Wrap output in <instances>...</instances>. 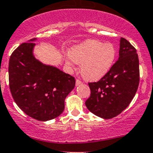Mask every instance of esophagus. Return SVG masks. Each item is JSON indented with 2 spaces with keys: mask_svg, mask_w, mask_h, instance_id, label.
Masks as SVG:
<instances>
[{
  "mask_svg": "<svg viewBox=\"0 0 153 153\" xmlns=\"http://www.w3.org/2000/svg\"><path fill=\"white\" fill-rule=\"evenodd\" d=\"M82 82L80 81L79 79H76V86H78L79 85H82Z\"/></svg>",
  "mask_w": 153,
  "mask_h": 153,
  "instance_id": "esophagus-1",
  "label": "esophagus"
}]
</instances>
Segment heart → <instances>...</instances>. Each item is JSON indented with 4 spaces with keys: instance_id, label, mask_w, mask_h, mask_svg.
<instances>
[{
    "instance_id": "1",
    "label": "heart",
    "mask_w": 153,
    "mask_h": 153,
    "mask_svg": "<svg viewBox=\"0 0 153 153\" xmlns=\"http://www.w3.org/2000/svg\"><path fill=\"white\" fill-rule=\"evenodd\" d=\"M66 56L65 62L74 67V62L81 65L80 73L88 81H97L108 73L116 57V50L110 42L88 40L75 45Z\"/></svg>"
}]
</instances>
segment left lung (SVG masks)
I'll list each match as a JSON object with an SVG mask.
<instances>
[{"mask_svg": "<svg viewBox=\"0 0 153 153\" xmlns=\"http://www.w3.org/2000/svg\"><path fill=\"white\" fill-rule=\"evenodd\" d=\"M139 84V61L136 49L121 37L119 56L111 70L97 82H89L91 97L85 105L105 119L120 114L131 102Z\"/></svg>", "mask_w": 153, "mask_h": 153, "instance_id": "left-lung-1", "label": "left lung"}]
</instances>
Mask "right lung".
<instances>
[{
	"instance_id": "obj_1",
	"label": "right lung",
	"mask_w": 153,
	"mask_h": 153,
	"mask_svg": "<svg viewBox=\"0 0 153 153\" xmlns=\"http://www.w3.org/2000/svg\"><path fill=\"white\" fill-rule=\"evenodd\" d=\"M36 38L20 45L9 62V82L15 103L38 121L55 119L65 108V100L75 87L74 77L47 65L33 54Z\"/></svg>"
}]
</instances>
